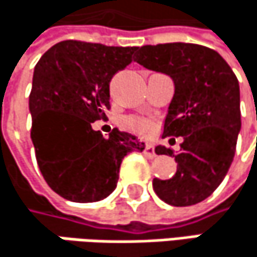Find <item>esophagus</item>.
Segmentation results:
<instances>
[{
    "label": "esophagus",
    "mask_w": 257,
    "mask_h": 257,
    "mask_svg": "<svg viewBox=\"0 0 257 257\" xmlns=\"http://www.w3.org/2000/svg\"><path fill=\"white\" fill-rule=\"evenodd\" d=\"M145 155L146 157H149V158H154V157H157V154H155V148L152 146V145H146L145 146Z\"/></svg>",
    "instance_id": "obj_1"
}]
</instances>
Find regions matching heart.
<instances>
[{"label": "heart", "mask_w": 257, "mask_h": 257, "mask_svg": "<svg viewBox=\"0 0 257 257\" xmlns=\"http://www.w3.org/2000/svg\"><path fill=\"white\" fill-rule=\"evenodd\" d=\"M127 125L132 130L139 132V133H148L152 128L151 122L146 121V119H142V118H130V119H127Z\"/></svg>", "instance_id": "obj_1"}]
</instances>
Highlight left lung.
<instances>
[{"label":"left lung","mask_w":257,"mask_h":257,"mask_svg":"<svg viewBox=\"0 0 257 257\" xmlns=\"http://www.w3.org/2000/svg\"><path fill=\"white\" fill-rule=\"evenodd\" d=\"M135 60L173 80L163 138L183 139L177 154L161 145L155 148L158 155L175 157L177 170L172 179H154V191L170 206L201 203L222 183L235 155L241 130L238 80L217 51L198 44L144 46Z\"/></svg>","instance_id":"obj_1"}]
</instances>
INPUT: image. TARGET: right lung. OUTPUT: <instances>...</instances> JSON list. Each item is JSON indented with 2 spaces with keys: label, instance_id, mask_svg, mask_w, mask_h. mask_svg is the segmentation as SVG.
<instances>
[{
  "label": "right lung",
  "instance_id": "obj_1",
  "mask_svg": "<svg viewBox=\"0 0 257 257\" xmlns=\"http://www.w3.org/2000/svg\"><path fill=\"white\" fill-rule=\"evenodd\" d=\"M138 47L62 41L38 60L29 96L31 139L48 186L74 203H94L116 188L122 158L144 151L136 136L93 130L105 116L112 77L133 60Z\"/></svg>",
  "mask_w": 257,
  "mask_h": 257
}]
</instances>
